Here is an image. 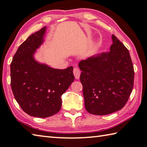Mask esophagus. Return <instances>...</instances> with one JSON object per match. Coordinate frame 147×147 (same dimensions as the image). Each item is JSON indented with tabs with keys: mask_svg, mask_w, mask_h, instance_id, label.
<instances>
[{
	"mask_svg": "<svg viewBox=\"0 0 147 147\" xmlns=\"http://www.w3.org/2000/svg\"><path fill=\"white\" fill-rule=\"evenodd\" d=\"M73 73H74L75 77H76V79H79V77H80V70L77 68H74V70H73Z\"/></svg>",
	"mask_w": 147,
	"mask_h": 147,
	"instance_id": "obj_1",
	"label": "esophagus"
}]
</instances>
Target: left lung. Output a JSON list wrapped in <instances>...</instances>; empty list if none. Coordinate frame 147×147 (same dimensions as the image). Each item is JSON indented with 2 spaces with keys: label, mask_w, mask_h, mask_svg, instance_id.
<instances>
[{
  "label": "left lung",
  "mask_w": 147,
  "mask_h": 147,
  "mask_svg": "<svg viewBox=\"0 0 147 147\" xmlns=\"http://www.w3.org/2000/svg\"><path fill=\"white\" fill-rule=\"evenodd\" d=\"M110 51L79 62L84 105L91 114L104 115L122 109L134 84V71L128 49L112 35Z\"/></svg>",
  "instance_id": "left-lung-1"
}]
</instances>
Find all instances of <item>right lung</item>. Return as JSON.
<instances>
[{
	"label": "right lung",
	"mask_w": 147,
	"mask_h": 147,
	"mask_svg": "<svg viewBox=\"0 0 147 147\" xmlns=\"http://www.w3.org/2000/svg\"><path fill=\"white\" fill-rule=\"evenodd\" d=\"M43 27L20 45L11 63V86L22 109L29 115L45 118L58 113L61 95L75 77L73 67L55 69L35 60L34 55L42 44Z\"/></svg>",
	"instance_id": "add662e5"
}]
</instances>
